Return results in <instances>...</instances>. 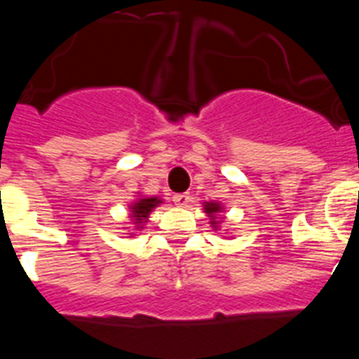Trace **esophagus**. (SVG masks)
I'll list each match as a JSON object with an SVG mask.
<instances>
[{
  "instance_id": "esophagus-1",
  "label": "esophagus",
  "mask_w": 359,
  "mask_h": 359,
  "mask_svg": "<svg viewBox=\"0 0 359 359\" xmlns=\"http://www.w3.org/2000/svg\"><path fill=\"white\" fill-rule=\"evenodd\" d=\"M190 196L189 194H174V198H172V201L176 203L177 207H187V205H189L190 203Z\"/></svg>"
}]
</instances>
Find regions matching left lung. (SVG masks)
Here are the masks:
<instances>
[{"label": "left lung", "mask_w": 359, "mask_h": 359, "mask_svg": "<svg viewBox=\"0 0 359 359\" xmlns=\"http://www.w3.org/2000/svg\"><path fill=\"white\" fill-rule=\"evenodd\" d=\"M221 210H223V207H221L219 203H215V201L205 203V212H207L208 217L212 219V221H210L212 226H217V224H219V221H215V215H217Z\"/></svg>", "instance_id": "8db88e82"}]
</instances>
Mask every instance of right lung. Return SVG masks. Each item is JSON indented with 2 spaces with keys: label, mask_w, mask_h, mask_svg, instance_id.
Wrapping results in <instances>:
<instances>
[{
  "label": "right lung",
  "mask_w": 359,
  "mask_h": 359,
  "mask_svg": "<svg viewBox=\"0 0 359 359\" xmlns=\"http://www.w3.org/2000/svg\"><path fill=\"white\" fill-rule=\"evenodd\" d=\"M161 203V199L158 198H140L133 203L131 207V221L133 226L142 228V224L145 223V219L149 217V214L152 212V208H156ZM133 236V233H131Z\"/></svg>",
  "instance_id": "right-lung-1"
}]
</instances>
